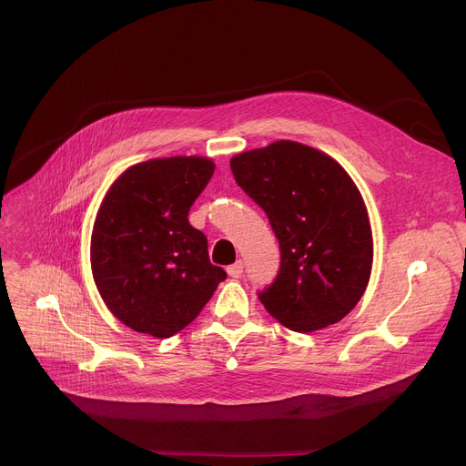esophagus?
<instances>
[{"instance_id":"esophagus-1","label":"esophagus","mask_w":466,"mask_h":466,"mask_svg":"<svg viewBox=\"0 0 466 466\" xmlns=\"http://www.w3.org/2000/svg\"><path fill=\"white\" fill-rule=\"evenodd\" d=\"M227 273H228L232 279H239V277L243 275V262L239 260V262L228 266V268H227Z\"/></svg>"}]
</instances>
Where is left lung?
<instances>
[{
	"mask_svg": "<svg viewBox=\"0 0 466 466\" xmlns=\"http://www.w3.org/2000/svg\"><path fill=\"white\" fill-rule=\"evenodd\" d=\"M230 168L279 239V275L258 293L266 310L298 332L346 318L368 286L373 239L342 165L312 147L275 141L234 156Z\"/></svg>",
	"mask_w": 466,
	"mask_h": 466,
	"instance_id": "8db88e82",
	"label": "left lung"
}]
</instances>
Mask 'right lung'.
<instances>
[{"instance_id": "obj_1", "label": "right lung", "mask_w": 466, "mask_h": 466, "mask_svg": "<svg viewBox=\"0 0 466 466\" xmlns=\"http://www.w3.org/2000/svg\"><path fill=\"white\" fill-rule=\"evenodd\" d=\"M214 171L198 156L150 159L126 168L106 193L91 269L104 303L130 329L156 338L180 332L227 279L187 219Z\"/></svg>"}]
</instances>
